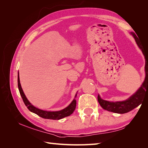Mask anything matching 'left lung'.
<instances>
[{"label":"left lung","mask_w":148,"mask_h":148,"mask_svg":"<svg viewBox=\"0 0 148 148\" xmlns=\"http://www.w3.org/2000/svg\"><path fill=\"white\" fill-rule=\"evenodd\" d=\"M135 39V41L140 48L145 58V79L141 87L137 91L130 97L128 99L123 101L110 102L103 100L99 95L97 96V100L100 106L103 109L112 112L117 114H125L136 108L140 106L142 101L145 99L146 96L148 97V52L143 46V44L139 41L138 37L134 33H131Z\"/></svg>","instance_id":"obj_1"}]
</instances>
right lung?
Wrapping results in <instances>:
<instances>
[{
	"instance_id": "1",
	"label": "right lung",
	"mask_w": 148,
	"mask_h": 148,
	"mask_svg": "<svg viewBox=\"0 0 148 148\" xmlns=\"http://www.w3.org/2000/svg\"><path fill=\"white\" fill-rule=\"evenodd\" d=\"M18 89L22 99H23L25 106L27 107V108L29 109V110L31 111V112H33L36 114H37L39 117H41L42 118L52 120H60L61 119L67 117V116L70 115L73 112L76 108L77 101H76L75 99H74L69 106H67L66 108L59 111H46L39 109L31 104L29 101L27 99V98H26L25 95L23 92V89H22L21 86L19 78V73L18 75ZM77 94H76L75 97H77Z\"/></svg>"
}]
</instances>
